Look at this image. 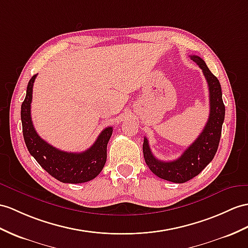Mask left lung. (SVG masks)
I'll return each instance as SVG.
<instances>
[{
	"label": "left lung",
	"mask_w": 248,
	"mask_h": 248,
	"mask_svg": "<svg viewBox=\"0 0 248 248\" xmlns=\"http://www.w3.org/2000/svg\"><path fill=\"white\" fill-rule=\"evenodd\" d=\"M203 71L209 89V117L204 129L196 141L182 155L174 161H160L153 155L148 140L144 138L143 155L149 170L156 177L173 183H185L198 176L213 161L218 149L222 125L225 117V106L222 100L220 82L208 69L207 65L198 56H190Z\"/></svg>",
	"instance_id": "8db88e82"
}]
</instances>
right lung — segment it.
<instances>
[{"label":"right lung","mask_w":248,"mask_h":248,"mask_svg":"<svg viewBox=\"0 0 248 248\" xmlns=\"http://www.w3.org/2000/svg\"><path fill=\"white\" fill-rule=\"evenodd\" d=\"M37 75L30 78L25 100L21 106L24 141L28 152L44 170L63 183H85L94 179L103 170L107 158V143L112 127H106L88 149L83 153H67L44 141L35 131L31 121L32 87Z\"/></svg>","instance_id":"right-lung-1"}]
</instances>
